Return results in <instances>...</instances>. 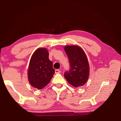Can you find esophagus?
<instances>
[{
	"label": "esophagus",
	"instance_id": "34e87169",
	"mask_svg": "<svg viewBox=\"0 0 121 121\" xmlns=\"http://www.w3.org/2000/svg\"><path fill=\"white\" fill-rule=\"evenodd\" d=\"M55 73H60V70H59V69H56V70H55Z\"/></svg>",
	"mask_w": 121,
	"mask_h": 121
}]
</instances>
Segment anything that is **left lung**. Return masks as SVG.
<instances>
[{"label":"left lung","instance_id":"1","mask_svg":"<svg viewBox=\"0 0 121 121\" xmlns=\"http://www.w3.org/2000/svg\"><path fill=\"white\" fill-rule=\"evenodd\" d=\"M64 50L70 65V70L65 73V78L75 87L84 85L90 74V65L85 52L78 45H66Z\"/></svg>","mask_w":121,"mask_h":121}]
</instances>
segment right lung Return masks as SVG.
I'll use <instances>...</instances> for the list:
<instances>
[{
  "instance_id": "obj_1",
  "label": "right lung",
  "mask_w": 121,
  "mask_h": 121,
  "mask_svg": "<svg viewBox=\"0 0 121 121\" xmlns=\"http://www.w3.org/2000/svg\"><path fill=\"white\" fill-rule=\"evenodd\" d=\"M55 73L46 48H38L30 59L28 69V81L32 87L42 89L50 83Z\"/></svg>"
}]
</instances>
